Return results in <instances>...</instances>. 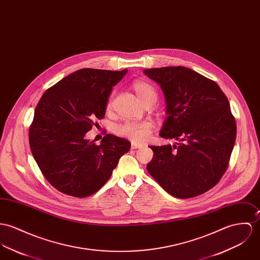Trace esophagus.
<instances>
[{"label":"esophagus","instance_id":"obj_1","mask_svg":"<svg viewBox=\"0 0 260 260\" xmlns=\"http://www.w3.org/2000/svg\"><path fill=\"white\" fill-rule=\"evenodd\" d=\"M141 144H139V143H135V142H133V143H132V145H131V148H132V149H139V148H141Z\"/></svg>","mask_w":260,"mask_h":260}]
</instances>
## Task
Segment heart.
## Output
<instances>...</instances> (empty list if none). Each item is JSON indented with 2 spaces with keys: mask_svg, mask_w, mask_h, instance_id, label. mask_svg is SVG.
Wrapping results in <instances>:
<instances>
[{
  "mask_svg": "<svg viewBox=\"0 0 260 260\" xmlns=\"http://www.w3.org/2000/svg\"><path fill=\"white\" fill-rule=\"evenodd\" d=\"M133 89L138 95L139 99L144 104L153 102L155 103L158 97L156 88L149 82L138 80L132 84ZM111 106V98L108 101L107 107ZM153 129V124L148 121H129L119 125L117 132L121 136L127 137L134 142L146 141Z\"/></svg>",
  "mask_w": 260,
  "mask_h": 260,
  "instance_id": "1",
  "label": "heart"
}]
</instances>
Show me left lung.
Listing matches in <instances>:
<instances>
[{"label": "left lung", "mask_w": 260, "mask_h": 260, "mask_svg": "<svg viewBox=\"0 0 260 260\" xmlns=\"http://www.w3.org/2000/svg\"><path fill=\"white\" fill-rule=\"evenodd\" d=\"M164 93L166 117L160 136L177 143L150 146V175L170 194L189 199L215 186L235 146L236 125L219 86L184 67L144 70Z\"/></svg>", "instance_id": "1"}]
</instances>
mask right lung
Here are the masks:
<instances>
[{"mask_svg":"<svg viewBox=\"0 0 260 260\" xmlns=\"http://www.w3.org/2000/svg\"><path fill=\"white\" fill-rule=\"evenodd\" d=\"M127 71L79 70L48 88L38 103L28 133L30 151L59 191L76 198L94 193L130 150V142L111 134L100 145L85 138L104 117L112 87Z\"/></svg>","mask_w":260,"mask_h":260,"instance_id":"right-lung-1","label":"right lung"}]
</instances>
